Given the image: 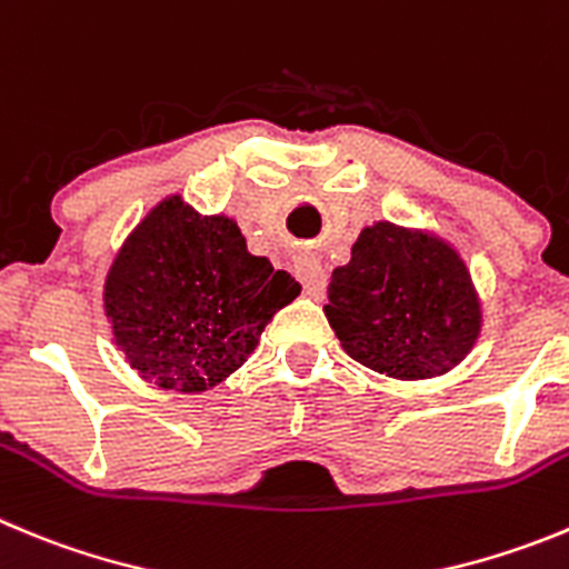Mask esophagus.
Returning a JSON list of instances; mask_svg holds the SVG:
<instances>
[{"label":"esophagus","mask_w":569,"mask_h":569,"mask_svg":"<svg viewBox=\"0 0 569 569\" xmlns=\"http://www.w3.org/2000/svg\"><path fill=\"white\" fill-rule=\"evenodd\" d=\"M296 276H299V281L305 284V293L310 296V299H321V293H325L327 288V270L321 268L319 259H299V262H296Z\"/></svg>","instance_id":"esophagus-1"}]
</instances>
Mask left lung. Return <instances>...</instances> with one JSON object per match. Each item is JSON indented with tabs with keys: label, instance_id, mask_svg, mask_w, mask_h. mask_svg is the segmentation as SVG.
Returning a JSON list of instances; mask_svg holds the SVG:
<instances>
[{
	"label": "left lung",
	"instance_id": "left-lung-1",
	"mask_svg": "<svg viewBox=\"0 0 569 569\" xmlns=\"http://www.w3.org/2000/svg\"><path fill=\"white\" fill-rule=\"evenodd\" d=\"M325 316L343 352L398 380L446 375L482 330V305L455 244L380 220L332 270Z\"/></svg>",
	"mask_w": 569,
	"mask_h": 569
}]
</instances>
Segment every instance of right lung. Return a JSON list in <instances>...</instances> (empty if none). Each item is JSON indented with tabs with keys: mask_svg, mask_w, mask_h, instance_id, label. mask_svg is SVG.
<instances>
[{
	"mask_svg": "<svg viewBox=\"0 0 569 569\" xmlns=\"http://www.w3.org/2000/svg\"><path fill=\"white\" fill-rule=\"evenodd\" d=\"M299 293L288 270L250 253L237 220L206 217L171 194L118 250L103 312L140 378L197 395L237 372L268 321Z\"/></svg>",
	"mask_w": 569,
	"mask_h": 569,
	"instance_id": "obj_1",
	"label": "right lung"
}]
</instances>
